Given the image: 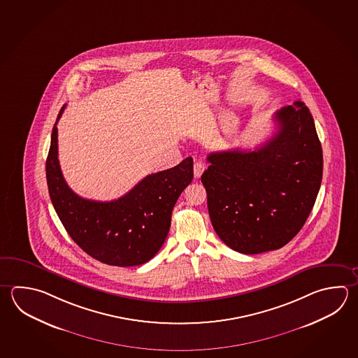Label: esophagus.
Wrapping results in <instances>:
<instances>
[{
  "mask_svg": "<svg viewBox=\"0 0 358 358\" xmlns=\"http://www.w3.org/2000/svg\"><path fill=\"white\" fill-rule=\"evenodd\" d=\"M205 169H206V164L205 163L201 162V161L195 162V164H194V175H195L196 178H199L200 176L203 175Z\"/></svg>",
  "mask_w": 358,
  "mask_h": 358,
  "instance_id": "esophagus-1",
  "label": "esophagus"
}]
</instances>
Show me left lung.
Segmentation results:
<instances>
[{"instance_id": "1", "label": "left lung", "mask_w": 358, "mask_h": 358, "mask_svg": "<svg viewBox=\"0 0 358 358\" xmlns=\"http://www.w3.org/2000/svg\"><path fill=\"white\" fill-rule=\"evenodd\" d=\"M277 131L255 150L208 155L201 176L216 234L231 250H278L303 228L323 177V150L309 108L295 101L273 116Z\"/></svg>"}]
</instances>
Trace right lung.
<instances>
[{
    "mask_svg": "<svg viewBox=\"0 0 358 358\" xmlns=\"http://www.w3.org/2000/svg\"><path fill=\"white\" fill-rule=\"evenodd\" d=\"M48 153L49 196L68 234L88 256L102 264L130 267L148 262L161 250L178 196L194 178L189 157L173 169L144 177L128 194L108 203L86 200L69 189L58 161V128Z\"/></svg>",
    "mask_w": 358,
    "mask_h": 358,
    "instance_id": "1",
    "label": "right lung"
}]
</instances>
